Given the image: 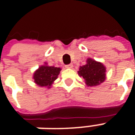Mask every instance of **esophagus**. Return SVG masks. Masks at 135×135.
I'll list each match as a JSON object with an SVG mask.
<instances>
[{
	"instance_id": "34e87169",
	"label": "esophagus",
	"mask_w": 135,
	"mask_h": 135,
	"mask_svg": "<svg viewBox=\"0 0 135 135\" xmlns=\"http://www.w3.org/2000/svg\"><path fill=\"white\" fill-rule=\"evenodd\" d=\"M65 67H66V69H71V68L73 67V64H71L66 65Z\"/></svg>"
}]
</instances>
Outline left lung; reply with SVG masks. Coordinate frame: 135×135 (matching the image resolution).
<instances>
[{
    "label": "left lung",
    "instance_id": "left-lung-1",
    "mask_svg": "<svg viewBox=\"0 0 135 135\" xmlns=\"http://www.w3.org/2000/svg\"><path fill=\"white\" fill-rule=\"evenodd\" d=\"M86 64L79 66L78 74L83 77L88 87H96L106 79V68L101 62L88 58Z\"/></svg>",
    "mask_w": 135,
    "mask_h": 135
}]
</instances>
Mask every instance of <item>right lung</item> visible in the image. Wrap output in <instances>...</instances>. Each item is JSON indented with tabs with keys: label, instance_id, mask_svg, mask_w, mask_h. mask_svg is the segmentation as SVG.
Listing matches in <instances>:
<instances>
[{
	"label": "right lung",
	"instance_id": "obj_1",
	"mask_svg": "<svg viewBox=\"0 0 135 135\" xmlns=\"http://www.w3.org/2000/svg\"><path fill=\"white\" fill-rule=\"evenodd\" d=\"M61 70V68L49 66L47 63L45 62L44 64L40 66L34 72L32 79L34 82L39 87L49 89L58 78Z\"/></svg>",
	"mask_w": 135,
	"mask_h": 135
}]
</instances>
